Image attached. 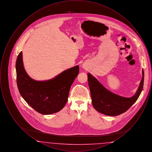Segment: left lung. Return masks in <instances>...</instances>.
Here are the masks:
<instances>
[{
    "instance_id": "1",
    "label": "left lung",
    "mask_w": 152,
    "mask_h": 152,
    "mask_svg": "<svg viewBox=\"0 0 152 152\" xmlns=\"http://www.w3.org/2000/svg\"><path fill=\"white\" fill-rule=\"evenodd\" d=\"M142 73V78L136 94L132 97H125L109 91L94 76L88 73V85L94 108L102 114L109 116H118L126 112L137 101L142 92L144 78L143 70Z\"/></svg>"
}]
</instances>
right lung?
<instances>
[{"label":"right lung","mask_w":152,"mask_h":152,"mask_svg":"<svg viewBox=\"0 0 152 152\" xmlns=\"http://www.w3.org/2000/svg\"><path fill=\"white\" fill-rule=\"evenodd\" d=\"M16 71L18 88L24 100L37 112L51 115L65 106L70 88L79 73V66L65 70L52 79L37 81L26 72L20 52L16 59Z\"/></svg>","instance_id":"1"}]
</instances>
